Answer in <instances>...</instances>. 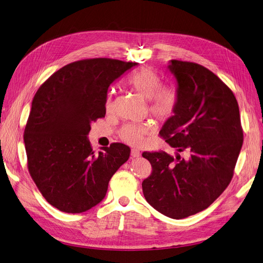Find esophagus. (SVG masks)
I'll use <instances>...</instances> for the list:
<instances>
[{
    "instance_id": "obj_1",
    "label": "esophagus",
    "mask_w": 263,
    "mask_h": 263,
    "mask_svg": "<svg viewBox=\"0 0 263 263\" xmlns=\"http://www.w3.org/2000/svg\"><path fill=\"white\" fill-rule=\"evenodd\" d=\"M130 155H132L133 157H139V156L141 155V153L138 151V149L133 148V149H132V152H130Z\"/></svg>"
}]
</instances>
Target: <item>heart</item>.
Here are the masks:
<instances>
[{
	"mask_svg": "<svg viewBox=\"0 0 263 263\" xmlns=\"http://www.w3.org/2000/svg\"><path fill=\"white\" fill-rule=\"evenodd\" d=\"M128 84L141 98L151 101L149 110L157 119L165 121L172 117L177 106L176 95L168 90H161V80L152 69L143 67L137 70L129 77ZM106 110L108 112L112 110L110 97L106 103ZM151 132V125L128 124L121 129L120 137L128 144L139 145Z\"/></svg>",
	"mask_w": 263,
	"mask_h": 263,
	"instance_id": "heart-1",
	"label": "heart"
}]
</instances>
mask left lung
<instances>
[{"label":"left lung","instance_id":"8db88e82","mask_svg":"<svg viewBox=\"0 0 263 263\" xmlns=\"http://www.w3.org/2000/svg\"><path fill=\"white\" fill-rule=\"evenodd\" d=\"M177 106L159 132L176 148L144 152L152 173L142 182L146 201L159 213L182 219L209 208L227 189L243 144L239 105L229 87L208 68L171 60ZM187 156L181 158L179 153Z\"/></svg>","mask_w":263,"mask_h":263}]
</instances>
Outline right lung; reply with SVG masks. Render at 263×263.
<instances>
[{"label": "right lung", "instance_id": "obj_1", "mask_svg": "<svg viewBox=\"0 0 263 263\" xmlns=\"http://www.w3.org/2000/svg\"><path fill=\"white\" fill-rule=\"evenodd\" d=\"M138 65L89 59L55 71L36 92L24 129L31 177L47 201L66 213H82L105 198L108 184L130 155L112 143L95 154L91 124L106 115L108 87Z\"/></svg>", "mask_w": 263, "mask_h": 263}]
</instances>
